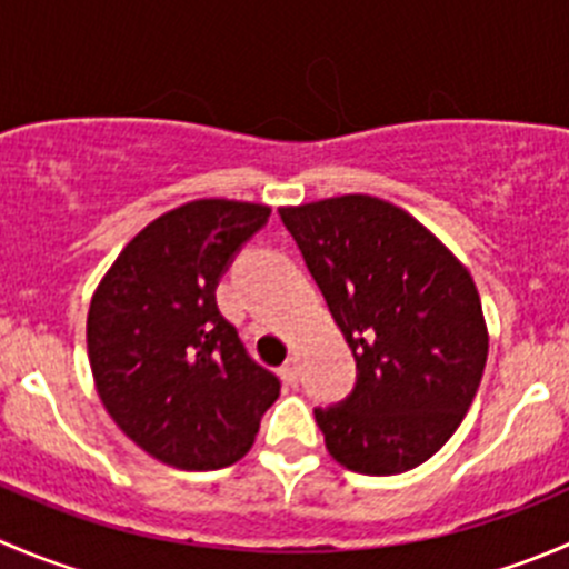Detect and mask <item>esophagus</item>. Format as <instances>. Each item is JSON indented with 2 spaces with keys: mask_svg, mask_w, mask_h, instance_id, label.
Returning <instances> with one entry per match:
<instances>
[{
  "mask_svg": "<svg viewBox=\"0 0 569 569\" xmlns=\"http://www.w3.org/2000/svg\"><path fill=\"white\" fill-rule=\"evenodd\" d=\"M297 375H300V372H297V358L289 356V358H286L283 367H280V378H283L289 386H295L297 383Z\"/></svg>",
  "mask_w": 569,
  "mask_h": 569,
  "instance_id": "34e87169",
  "label": "esophagus"
}]
</instances>
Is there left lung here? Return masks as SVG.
Masks as SVG:
<instances>
[{
	"label": "left lung",
	"mask_w": 569,
	"mask_h": 569,
	"mask_svg": "<svg viewBox=\"0 0 569 569\" xmlns=\"http://www.w3.org/2000/svg\"><path fill=\"white\" fill-rule=\"evenodd\" d=\"M356 358V389L313 408L325 448L361 476L431 459L472 406L489 333L465 263L411 213L369 194L280 208Z\"/></svg>",
	"instance_id": "left-lung-1"
}]
</instances>
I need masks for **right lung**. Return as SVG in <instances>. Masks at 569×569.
<instances>
[{
    "label": "right lung",
    "mask_w": 569,
    "mask_h": 569,
    "mask_svg": "<svg viewBox=\"0 0 569 569\" xmlns=\"http://www.w3.org/2000/svg\"><path fill=\"white\" fill-rule=\"evenodd\" d=\"M269 208L194 200L147 224L99 280L88 361L127 439L178 470H222L252 448L280 380L247 356L217 286Z\"/></svg>",
    "instance_id": "1"
}]
</instances>
